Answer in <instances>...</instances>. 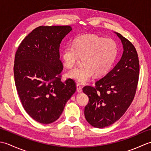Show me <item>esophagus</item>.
I'll return each mask as SVG.
<instances>
[{
  "instance_id": "1",
  "label": "esophagus",
  "mask_w": 151,
  "mask_h": 151,
  "mask_svg": "<svg viewBox=\"0 0 151 151\" xmlns=\"http://www.w3.org/2000/svg\"><path fill=\"white\" fill-rule=\"evenodd\" d=\"M76 91L78 93H81L82 91V87L79 84H76Z\"/></svg>"
}]
</instances>
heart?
<instances>
[{"label":"heart","mask_w":151,"mask_h":151,"mask_svg":"<svg viewBox=\"0 0 151 151\" xmlns=\"http://www.w3.org/2000/svg\"><path fill=\"white\" fill-rule=\"evenodd\" d=\"M118 54L117 43L111 38L96 35H84L67 45L61 52L63 65L67 69L75 66L78 58H82V66L67 73V77L85 84L93 76L108 73L113 67Z\"/></svg>","instance_id":"b5f03b06"}]
</instances>
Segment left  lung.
<instances>
[{
  "label": "left lung",
  "instance_id": "1",
  "mask_svg": "<svg viewBox=\"0 0 151 151\" xmlns=\"http://www.w3.org/2000/svg\"><path fill=\"white\" fill-rule=\"evenodd\" d=\"M121 41L123 52L120 60L95 87L85 86L89 97L84 109L86 119L99 129L114 123L123 116L132 103L138 82L139 65L137 51L132 43L115 32Z\"/></svg>",
  "mask_w": 151,
  "mask_h": 151
}]
</instances>
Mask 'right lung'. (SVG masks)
Masks as SVG:
<instances>
[{
  "mask_svg": "<svg viewBox=\"0 0 151 151\" xmlns=\"http://www.w3.org/2000/svg\"><path fill=\"white\" fill-rule=\"evenodd\" d=\"M70 26H41L22 40L15 53L14 78L22 106L43 124L56 121L76 91L72 79L61 81L59 49Z\"/></svg>",
  "mask_w": 151,
  "mask_h": 151,
  "instance_id": "obj_1",
  "label": "right lung"
}]
</instances>
